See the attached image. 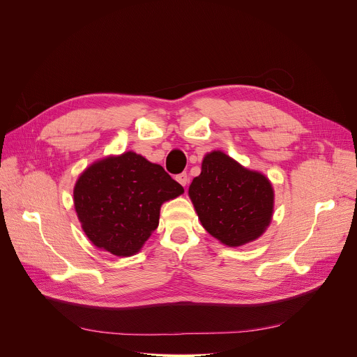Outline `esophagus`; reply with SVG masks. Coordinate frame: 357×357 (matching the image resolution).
<instances>
[{"instance_id":"34e87169","label":"esophagus","mask_w":357,"mask_h":357,"mask_svg":"<svg viewBox=\"0 0 357 357\" xmlns=\"http://www.w3.org/2000/svg\"><path fill=\"white\" fill-rule=\"evenodd\" d=\"M176 181H178V182H179L182 186H186V183H188L189 178H188L186 172H182V174H179V175L176 176Z\"/></svg>"}]
</instances>
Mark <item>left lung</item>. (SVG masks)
Listing matches in <instances>:
<instances>
[{
    "mask_svg": "<svg viewBox=\"0 0 357 357\" xmlns=\"http://www.w3.org/2000/svg\"><path fill=\"white\" fill-rule=\"evenodd\" d=\"M189 196L202 226L230 247L259 238L271 222L274 192L270 181L220 151L203 158Z\"/></svg>",
    "mask_w": 357,
    "mask_h": 357,
    "instance_id": "obj_1",
    "label": "left lung"
}]
</instances>
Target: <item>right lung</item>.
Instances as JSON below:
<instances>
[{
  "label": "right lung",
  "instance_id": "right-lung-1",
  "mask_svg": "<svg viewBox=\"0 0 357 357\" xmlns=\"http://www.w3.org/2000/svg\"><path fill=\"white\" fill-rule=\"evenodd\" d=\"M183 188L135 152L89 167L75 186V209L90 241L119 257L139 251L158 227L160 209Z\"/></svg>",
  "mask_w": 357,
  "mask_h": 357
}]
</instances>
